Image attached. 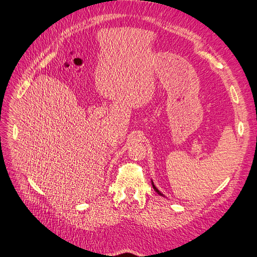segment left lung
Segmentation results:
<instances>
[{
  "mask_svg": "<svg viewBox=\"0 0 257 257\" xmlns=\"http://www.w3.org/2000/svg\"><path fill=\"white\" fill-rule=\"evenodd\" d=\"M151 183H152V187H154V189H155V191H156V192L158 193V194H160V195H162V196H165V195H163L161 192H160V191L159 190H158L157 188H156V185L154 184V181H152V180H151Z\"/></svg>",
  "mask_w": 257,
  "mask_h": 257,
  "instance_id": "1",
  "label": "left lung"
}]
</instances>
